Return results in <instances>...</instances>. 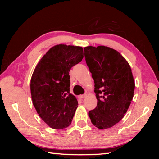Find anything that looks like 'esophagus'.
<instances>
[{
    "instance_id": "obj_1",
    "label": "esophagus",
    "mask_w": 159,
    "mask_h": 159,
    "mask_svg": "<svg viewBox=\"0 0 159 159\" xmlns=\"http://www.w3.org/2000/svg\"><path fill=\"white\" fill-rule=\"evenodd\" d=\"M85 97H86V95H85V94H84V95H80L79 96V98L80 99H84L85 98Z\"/></svg>"
}]
</instances>
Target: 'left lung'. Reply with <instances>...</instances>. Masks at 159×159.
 Instances as JSON below:
<instances>
[{
  "label": "left lung",
  "mask_w": 159,
  "mask_h": 159,
  "mask_svg": "<svg viewBox=\"0 0 159 159\" xmlns=\"http://www.w3.org/2000/svg\"><path fill=\"white\" fill-rule=\"evenodd\" d=\"M84 52L98 99L97 107L88 116L95 127L109 128L122 119L133 99L134 82L130 66L112 48L88 46Z\"/></svg>",
  "instance_id": "1"
}]
</instances>
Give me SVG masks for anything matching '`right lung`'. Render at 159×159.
<instances>
[{
    "mask_svg": "<svg viewBox=\"0 0 159 159\" xmlns=\"http://www.w3.org/2000/svg\"><path fill=\"white\" fill-rule=\"evenodd\" d=\"M83 58L81 47L57 45L48 51L34 69L31 79L33 104L41 119L53 129L71 124L78 101L70 93L69 71Z\"/></svg>",
    "mask_w": 159,
    "mask_h": 159,
    "instance_id": "obj_1",
    "label": "right lung"
}]
</instances>
